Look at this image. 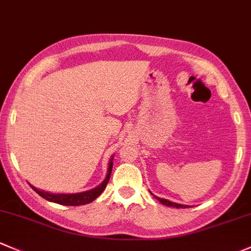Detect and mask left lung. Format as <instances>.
Returning <instances> with one entry per match:
<instances>
[{"label":"left lung","instance_id":"1","mask_svg":"<svg viewBox=\"0 0 251 251\" xmlns=\"http://www.w3.org/2000/svg\"><path fill=\"white\" fill-rule=\"evenodd\" d=\"M150 194H151V192H150ZM152 195V194H151ZM155 196V195H154ZM156 197V196H155ZM157 200H159V201L162 203V204H165V205H168V207H176V208H188L189 205H184V204H179V203H174V202H171V201H168V200H165V199H160V197H156Z\"/></svg>","mask_w":251,"mask_h":251}]
</instances>
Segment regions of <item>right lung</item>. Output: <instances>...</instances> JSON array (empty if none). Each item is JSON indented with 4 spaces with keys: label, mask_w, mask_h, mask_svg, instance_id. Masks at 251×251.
I'll use <instances>...</instances> for the list:
<instances>
[{
    "label": "right lung",
    "mask_w": 251,
    "mask_h": 251,
    "mask_svg": "<svg viewBox=\"0 0 251 251\" xmlns=\"http://www.w3.org/2000/svg\"><path fill=\"white\" fill-rule=\"evenodd\" d=\"M112 168H113V157L109 161V166H108V173L107 176L99 186L96 188L88 190V191L84 192H78V194H50V192L43 191V190H38L36 189L35 186L31 185L37 194L39 195L41 197L46 199L47 201L54 202V203H59V204H63V205H83V204H88L96 200L100 195L102 194V191L105 189L107 186L108 181H109L110 178V173H112Z\"/></svg>",
    "instance_id": "obj_1"
}]
</instances>
